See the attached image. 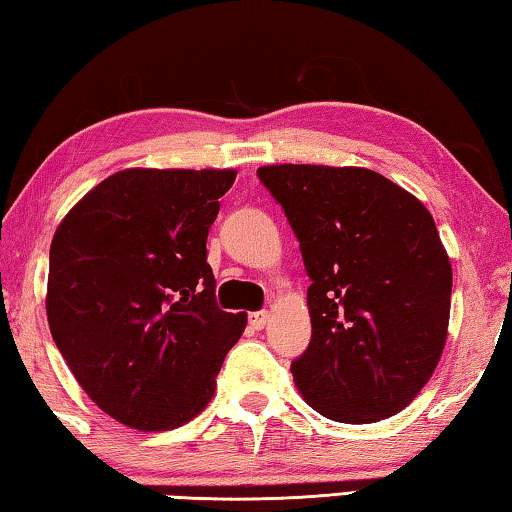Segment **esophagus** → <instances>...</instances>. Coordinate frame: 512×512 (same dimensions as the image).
<instances>
[{"label":"esophagus","mask_w":512,"mask_h":512,"mask_svg":"<svg viewBox=\"0 0 512 512\" xmlns=\"http://www.w3.org/2000/svg\"><path fill=\"white\" fill-rule=\"evenodd\" d=\"M268 318H270V314L265 309H261V311H251L249 314V325L254 330H261L265 323H268Z\"/></svg>","instance_id":"1"}]
</instances>
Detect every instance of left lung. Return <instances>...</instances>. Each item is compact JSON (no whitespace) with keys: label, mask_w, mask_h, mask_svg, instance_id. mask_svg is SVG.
Listing matches in <instances>:
<instances>
[{"label":"left lung","mask_w":512,"mask_h":512,"mask_svg":"<svg viewBox=\"0 0 512 512\" xmlns=\"http://www.w3.org/2000/svg\"><path fill=\"white\" fill-rule=\"evenodd\" d=\"M311 279V342L291 362L311 409L337 422L395 416L446 344L453 270L432 214L367 168L263 166Z\"/></svg>","instance_id":"obj_1"}]
</instances>
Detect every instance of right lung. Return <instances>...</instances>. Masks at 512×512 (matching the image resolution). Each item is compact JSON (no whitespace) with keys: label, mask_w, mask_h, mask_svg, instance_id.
<instances>
[{"label":"right lung","mask_w":512,"mask_h":512,"mask_svg":"<svg viewBox=\"0 0 512 512\" xmlns=\"http://www.w3.org/2000/svg\"><path fill=\"white\" fill-rule=\"evenodd\" d=\"M235 170H120L50 244L48 323L101 411L154 432L214 395L247 316L219 309L207 233Z\"/></svg>","instance_id":"obj_1"}]
</instances>
